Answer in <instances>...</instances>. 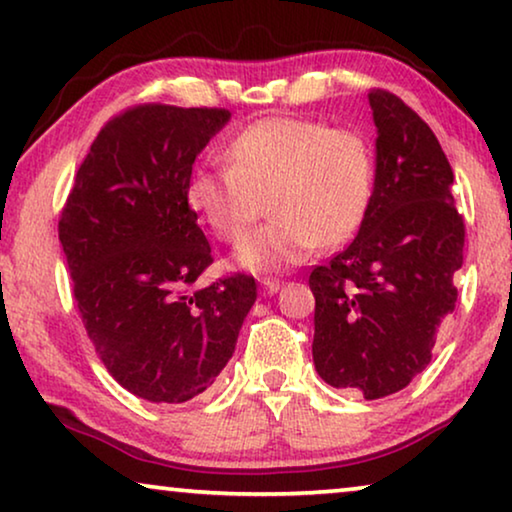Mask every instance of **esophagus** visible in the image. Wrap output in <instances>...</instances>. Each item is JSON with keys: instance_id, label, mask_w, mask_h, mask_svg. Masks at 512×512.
<instances>
[{"instance_id": "obj_1", "label": "esophagus", "mask_w": 512, "mask_h": 512, "mask_svg": "<svg viewBox=\"0 0 512 512\" xmlns=\"http://www.w3.org/2000/svg\"><path fill=\"white\" fill-rule=\"evenodd\" d=\"M259 287H262L264 297H271V294H276L280 290V280H276V278H262V280H259Z\"/></svg>"}]
</instances>
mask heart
<instances>
[{
  "mask_svg": "<svg viewBox=\"0 0 512 512\" xmlns=\"http://www.w3.org/2000/svg\"><path fill=\"white\" fill-rule=\"evenodd\" d=\"M227 164H201L187 204L225 243L241 241L269 197L273 218L236 250L250 271H283L315 246H338L362 225L373 192V153L350 129L306 118H264L225 148Z\"/></svg>",
  "mask_w": 512,
  "mask_h": 512,
  "instance_id": "obj_1",
  "label": "heart"
}]
</instances>
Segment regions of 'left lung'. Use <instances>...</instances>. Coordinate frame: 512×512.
Instances as JSON below:
<instances>
[{
    "label": "left lung",
    "mask_w": 512,
    "mask_h": 512,
    "mask_svg": "<svg viewBox=\"0 0 512 512\" xmlns=\"http://www.w3.org/2000/svg\"><path fill=\"white\" fill-rule=\"evenodd\" d=\"M376 178L355 241L315 266L313 362L336 390L383 399L431 362L436 331L455 311L464 218L450 162L427 122L397 95L369 92Z\"/></svg>",
    "instance_id": "1"
}]
</instances>
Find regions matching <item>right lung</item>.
<instances>
[{
	"instance_id": "1",
	"label": "right lung",
	"mask_w": 512,
	"mask_h": 512,
	"mask_svg": "<svg viewBox=\"0 0 512 512\" xmlns=\"http://www.w3.org/2000/svg\"><path fill=\"white\" fill-rule=\"evenodd\" d=\"M229 118L227 109L143 104L109 120L60 218L74 299L99 359L153 403L208 390L257 299L246 273L190 290L213 257L187 181Z\"/></svg>"
}]
</instances>
